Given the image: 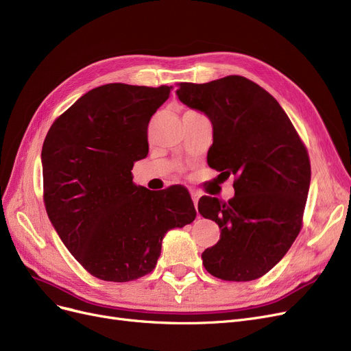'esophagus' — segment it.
<instances>
[{"label": "esophagus", "instance_id": "esophagus-1", "mask_svg": "<svg viewBox=\"0 0 351 351\" xmlns=\"http://www.w3.org/2000/svg\"><path fill=\"white\" fill-rule=\"evenodd\" d=\"M191 197H192V201H193V205H195V208L198 206V201L201 198V193L198 191H191Z\"/></svg>", "mask_w": 351, "mask_h": 351}]
</instances>
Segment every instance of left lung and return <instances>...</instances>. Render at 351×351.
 <instances>
[{
    "mask_svg": "<svg viewBox=\"0 0 351 351\" xmlns=\"http://www.w3.org/2000/svg\"><path fill=\"white\" fill-rule=\"evenodd\" d=\"M176 95L213 124L208 165L226 179L236 176L228 202H198L201 215L221 230L218 243L202 253V265L224 280L261 278L301 231L311 184L306 149L279 102L243 76L182 82Z\"/></svg>",
    "mask_w": 351,
    "mask_h": 351,
    "instance_id": "1",
    "label": "left lung"
}]
</instances>
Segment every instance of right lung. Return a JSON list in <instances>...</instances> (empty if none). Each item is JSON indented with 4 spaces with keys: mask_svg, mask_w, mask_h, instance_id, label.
I'll list each match as a JSON object with an SVG mask.
<instances>
[{
    "mask_svg": "<svg viewBox=\"0 0 351 351\" xmlns=\"http://www.w3.org/2000/svg\"><path fill=\"white\" fill-rule=\"evenodd\" d=\"M172 86L107 84L90 89L51 124L42 149L51 226L90 275L128 282L156 267L166 232L197 217L180 185L133 184L149 153L147 125Z\"/></svg>",
    "mask_w": 351,
    "mask_h": 351,
    "instance_id": "1",
    "label": "right lung"
}]
</instances>
